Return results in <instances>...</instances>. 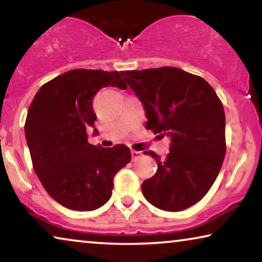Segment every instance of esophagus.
I'll return each mask as SVG.
<instances>
[{
    "mask_svg": "<svg viewBox=\"0 0 262 262\" xmlns=\"http://www.w3.org/2000/svg\"><path fill=\"white\" fill-rule=\"evenodd\" d=\"M131 156H132V161H137L138 159H141L142 152L137 151V150H131Z\"/></svg>",
    "mask_w": 262,
    "mask_h": 262,
    "instance_id": "34e87169",
    "label": "esophagus"
}]
</instances>
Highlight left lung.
Listing matches in <instances>:
<instances>
[{"instance_id":"obj_1","label":"left lung","mask_w":262,"mask_h":262,"mask_svg":"<svg viewBox=\"0 0 262 262\" xmlns=\"http://www.w3.org/2000/svg\"><path fill=\"white\" fill-rule=\"evenodd\" d=\"M145 110L146 128L170 138L169 154L142 184L157 209L182 211L202 200L213 185L225 155V114L207 82L179 68L121 71Z\"/></svg>"}]
</instances>
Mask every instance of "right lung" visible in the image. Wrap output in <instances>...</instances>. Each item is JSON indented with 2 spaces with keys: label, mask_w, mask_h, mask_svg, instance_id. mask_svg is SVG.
<instances>
[{
  "label": "right lung",
  "mask_w": 262,
  "mask_h": 262,
  "mask_svg": "<svg viewBox=\"0 0 262 262\" xmlns=\"http://www.w3.org/2000/svg\"><path fill=\"white\" fill-rule=\"evenodd\" d=\"M107 85L126 89L118 71H67L41 85L27 112L25 136L35 174L70 210L93 211L108 202L114 175L131 161L126 145L88 143L85 128L96 120L93 99Z\"/></svg>",
  "instance_id": "1"
}]
</instances>
